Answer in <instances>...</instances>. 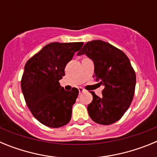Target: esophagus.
<instances>
[{
    "label": "esophagus",
    "instance_id": "esophagus-1",
    "mask_svg": "<svg viewBox=\"0 0 157 157\" xmlns=\"http://www.w3.org/2000/svg\"><path fill=\"white\" fill-rule=\"evenodd\" d=\"M78 91H79V93L81 94V93L84 92V91H85V90H84L83 88H82V87H79V88H78Z\"/></svg>",
    "mask_w": 157,
    "mask_h": 157
}]
</instances>
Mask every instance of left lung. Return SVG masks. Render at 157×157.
Listing matches in <instances>:
<instances>
[{"mask_svg":"<svg viewBox=\"0 0 157 157\" xmlns=\"http://www.w3.org/2000/svg\"><path fill=\"white\" fill-rule=\"evenodd\" d=\"M86 54L94 63V75L105 86L102 97L91 92L93 101L87 107L93 121L110 125L120 120L129 109L134 95L136 75L123 51L101 40L86 43L78 56Z\"/></svg>","mask_w":157,"mask_h":157,"instance_id":"obj_1","label":"left lung"}]
</instances>
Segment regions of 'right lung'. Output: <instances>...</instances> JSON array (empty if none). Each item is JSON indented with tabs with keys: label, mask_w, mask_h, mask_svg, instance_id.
Instances as JSON below:
<instances>
[{
	"label": "right lung",
	"mask_w": 157,
	"mask_h": 157,
	"mask_svg": "<svg viewBox=\"0 0 157 157\" xmlns=\"http://www.w3.org/2000/svg\"><path fill=\"white\" fill-rule=\"evenodd\" d=\"M82 45L83 42L49 43L25 64L22 92L32 115L43 125L57 128L70 122L78 90H64L59 81L65 75L67 63Z\"/></svg>",
	"instance_id": "1"
}]
</instances>
